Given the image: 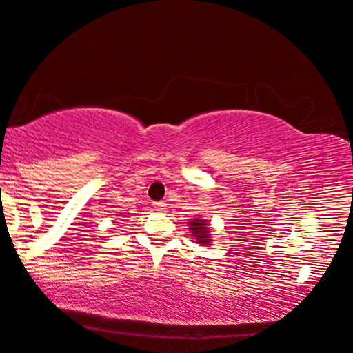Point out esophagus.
<instances>
[{
  "instance_id": "1",
  "label": "esophagus",
  "mask_w": 353,
  "mask_h": 353,
  "mask_svg": "<svg viewBox=\"0 0 353 353\" xmlns=\"http://www.w3.org/2000/svg\"><path fill=\"white\" fill-rule=\"evenodd\" d=\"M153 208H154V211H158V212H164V211H165V203H163V201H157V203H153Z\"/></svg>"
}]
</instances>
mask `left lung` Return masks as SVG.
I'll use <instances>...</instances> for the list:
<instances>
[{
  "label": "left lung",
  "mask_w": 353,
  "mask_h": 353,
  "mask_svg": "<svg viewBox=\"0 0 353 353\" xmlns=\"http://www.w3.org/2000/svg\"><path fill=\"white\" fill-rule=\"evenodd\" d=\"M189 230L192 231V236L196 239V243L201 245H209L211 239H209V228H208V220L196 219L189 223Z\"/></svg>",
  "instance_id": "obj_1"
}]
</instances>
